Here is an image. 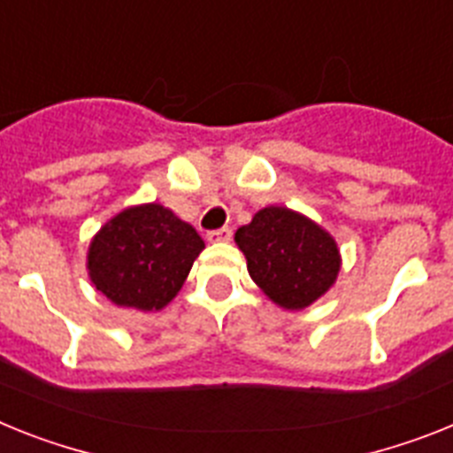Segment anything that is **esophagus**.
<instances>
[{
	"label": "esophagus",
	"instance_id": "esophagus-1",
	"mask_svg": "<svg viewBox=\"0 0 453 453\" xmlns=\"http://www.w3.org/2000/svg\"><path fill=\"white\" fill-rule=\"evenodd\" d=\"M230 239H232V230H230V227H219V230L207 232V242H211V243L230 242Z\"/></svg>",
	"mask_w": 453,
	"mask_h": 453
}]
</instances>
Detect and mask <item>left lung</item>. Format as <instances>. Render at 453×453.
<instances>
[{
	"label": "left lung",
	"mask_w": 453,
	"mask_h": 453,
	"mask_svg": "<svg viewBox=\"0 0 453 453\" xmlns=\"http://www.w3.org/2000/svg\"><path fill=\"white\" fill-rule=\"evenodd\" d=\"M255 285L282 310H305L335 285L337 242L326 227L289 207L271 204L234 232Z\"/></svg>",
	"instance_id": "1"
}]
</instances>
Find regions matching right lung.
I'll return each mask as SVG.
<instances>
[{
    "label": "right lung",
    "mask_w": 453,
    "mask_h": 453,
    "mask_svg": "<svg viewBox=\"0 0 453 453\" xmlns=\"http://www.w3.org/2000/svg\"><path fill=\"white\" fill-rule=\"evenodd\" d=\"M204 242L159 203L125 207L111 216L86 253V271L118 308L159 312L178 296Z\"/></svg>",
    "instance_id": "1"
}]
</instances>
